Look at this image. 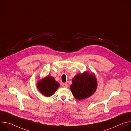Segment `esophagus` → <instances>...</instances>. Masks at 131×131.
I'll return each mask as SVG.
<instances>
[{"instance_id": "esophagus-1", "label": "esophagus", "mask_w": 131, "mask_h": 131, "mask_svg": "<svg viewBox=\"0 0 131 131\" xmlns=\"http://www.w3.org/2000/svg\"><path fill=\"white\" fill-rule=\"evenodd\" d=\"M62 86H63L64 88H67L68 84H67L66 83H63L62 84Z\"/></svg>"}]
</instances>
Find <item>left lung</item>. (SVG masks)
Listing matches in <instances>:
<instances>
[{"label":"left lung","instance_id":"left-lung-1","mask_svg":"<svg viewBox=\"0 0 131 131\" xmlns=\"http://www.w3.org/2000/svg\"><path fill=\"white\" fill-rule=\"evenodd\" d=\"M97 85V80L94 74L85 72L78 74L72 79V83L70 88L75 99L81 100L94 94Z\"/></svg>","mask_w":131,"mask_h":131}]
</instances>
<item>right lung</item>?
Segmentation results:
<instances>
[{
    "instance_id": "right-lung-1",
    "label": "right lung",
    "mask_w": 131,
    "mask_h": 131,
    "mask_svg": "<svg viewBox=\"0 0 131 131\" xmlns=\"http://www.w3.org/2000/svg\"><path fill=\"white\" fill-rule=\"evenodd\" d=\"M60 84L56 81L53 77L48 76L37 83L39 91L47 97L52 95L59 88Z\"/></svg>"
}]
</instances>
